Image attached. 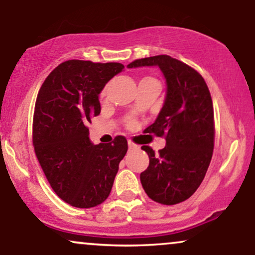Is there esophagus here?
I'll return each instance as SVG.
<instances>
[{
	"label": "esophagus",
	"mask_w": 255,
	"mask_h": 255,
	"mask_svg": "<svg viewBox=\"0 0 255 255\" xmlns=\"http://www.w3.org/2000/svg\"><path fill=\"white\" fill-rule=\"evenodd\" d=\"M128 147H129V150H135V148H137V145H135L131 141H128Z\"/></svg>",
	"instance_id": "esophagus-1"
}]
</instances>
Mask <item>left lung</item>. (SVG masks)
I'll use <instances>...</instances> for the list:
<instances>
[{
  "instance_id": "8db88e82",
  "label": "left lung",
  "mask_w": 255,
  "mask_h": 255,
  "mask_svg": "<svg viewBox=\"0 0 255 255\" xmlns=\"http://www.w3.org/2000/svg\"><path fill=\"white\" fill-rule=\"evenodd\" d=\"M128 68L159 67L166 93L157 119L147 133L165 136V147L154 154L142 146L150 164L140 174L142 188L152 200L175 205L194 194L212 158L215 141L213 105L204 78L192 67L168 55L146 57Z\"/></svg>"
}]
</instances>
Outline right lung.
<instances>
[{
    "label": "right lung",
    "instance_id": "obj_1",
    "mask_svg": "<svg viewBox=\"0 0 255 255\" xmlns=\"http://www.w3.org/2000/svg\"><path fill=\"white\" fill-rule=\"evenodd\" d=\"M124 68L118 62L66 61L48 75L38 92L34 152L54 192L74 207H95L109 197L128 150L121 135L110 144L95 145L87 128L101 113L99 93Z\"/></svg>",
    "mask_w": 255,
    "mask_h": 255
}]
</instances>
